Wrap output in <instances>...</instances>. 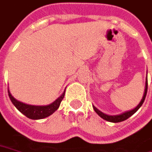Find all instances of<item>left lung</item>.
Wrapping results in <instances>:
<instances>
[{
    "mask_svg": "<svg viewBox=\"0 0 152 152\" xmlns=\"http://www.w3.org/2000/svg\"><path fill=\"white\" fill-rule=\"evenodd\" d=\"M146 93H147V76H146V79H145V91H144V94H143V97L141 99L140 102L139 103V104L137 106L132 109L131 110H128V111L124 112L122 114H120V115H106L104 113H103L102 111H100L99 110H98L96 107L94 105H93V108L94 110V111L97 113L98 115L99 116L101 117L102 119L105 120L107 121H110V122H113V123H118V122H121V121H124L127 120L129 117H131L132 115H134L135 112L137 111L140 107L142 105V104L144 102L145 100V96H146Z\"/></svg>",
    "mask_w": 152,
    "mask_h": 152,
    "instance_id": "1",
    "label": "left lung"
}]
</instances>
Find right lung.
<instances>
[{"instance_id":"add662e5","label":"right lung","mask_w":152,"mask_h":152,"mask_svg":"<svg viewBox=\"0 0 152 152\" xmlns=\"http://www.w3.org/2000/svg\"><path fill=\"white\" fill-rule=\"evenodd\" d=\"M8 94L12 104L21 114H23L27 118L31 119V120H41L46 117H48L58 109L61 101L63 100L64 97L65 90L61 94V96H59L52 104H48V105H31V104H27L21 101H18L12 96L11 92L9 91V88H8Z\"/></svg>"}]
</instances>
